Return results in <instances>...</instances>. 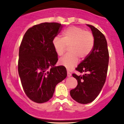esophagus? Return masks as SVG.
Returning <instances> with one entry per match:
<instances>
[{
    "label": "esophagus",
    "mask_w": 124,
    "mask_h": 124,
    "mask_svg": "<svg viewBox=\"0 0 124 124\" xmlns=\"http://www.w3.org/2000/svg\"><path fill=\"white\" fill-rule=\"evenodd\" d=\"M71 76H72V74H71L69 72L68 70L67 71V76H68V77H70Z\"/></svg>",
    "instance_id": "1"
}]
</instances>
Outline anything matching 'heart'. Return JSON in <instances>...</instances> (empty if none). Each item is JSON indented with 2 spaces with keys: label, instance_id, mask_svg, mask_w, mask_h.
<instances>
[{
  "label": "heart",
  "instance_id": "obj_1",
  "mask_svg": "<svg viewBox=\"0 0 124 124\" xmlns=\"http://www.w3.org/2000/svg\"><path fill=\"white\" fill-rule=\"evenodd\" d=\"M62 37H55L52 45L59 56L63 55L67 47L69 46V53L59 60V63L68 69L77 65L79 60L87 57L92 51L94 46V36L90 31L77 26H70L62 32Z\"/></svg>",
  "mask_w": 124,
  "mask_h": 124
}]
</instances>
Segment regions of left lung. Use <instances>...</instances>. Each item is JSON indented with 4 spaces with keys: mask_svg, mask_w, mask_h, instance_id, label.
Returning a JSON list of instances; mask_svg holds the SVG:
<instances>
[{
    "mask_svg": "<svg viewBox=\"0 0 124 124\" xmlns=\"http://www.w3.org/2000/svg\"><path fill=\"white\" fill-rule=\"evenodd\" d=\"M94 36V46L92 51L76 68L83 75L72 74L77 79L76 88L71 90L70 94L74 101L81 104L92 102L99 94L106 82L109 62L107 42L103 34L90 25Z\"/></svg>",
    "mask_w": 124,
    "mask_h": 124,
    "instance_id": "1",
    "label": "left lung"
}]
</instances>
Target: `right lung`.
I'll return each instance as SVG.
<instances>
[{"mask_svg":"<svg viewBox=\"0 0 124 124\" xmlns=\"http://www.w3.org/2000/svg\"><path fill=\"white\" fill-rule=\"evenodd\" d=\"M62 28L57 23L35 25L27 30L20 45L18 74L25 94L35 103L48 101L67 76L65 67L55 66L58 57L52 45Z\"/></svg>","mask_w":124,"mask_h":124,"instance_id":"1","label":"right lung"}]
</instances>
